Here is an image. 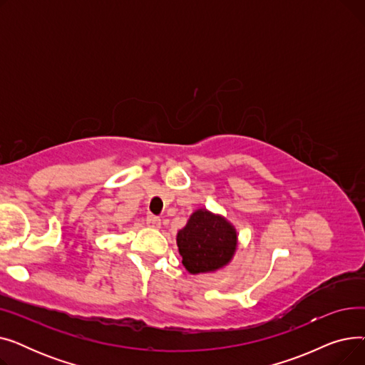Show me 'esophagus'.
<instances>
[{
	"instance_id": "34e87169",
	"label": "esophagus",
	"mask_w": 365,
	"mask_h": 365,
	"mask_svg": "<svg viewBox=\"0 0 365 365\" xmlns=\"http://www.w3.org/2000/svg\"><path fill=\"white\" fill-rule=\"evenodd\" d=\"M146 225L149 227H153V229H160L161 227V219L157 217V216H148L146 217Z\"/></svg>"
}]
</instances>
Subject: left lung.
I'll return each mask as SVG.
<instances>
[{
    "instance_id": "obj_1",
    "label": "left lung",
    "mask_w": 365,
    "mask_h": 365,
    "mask_svg": "<svg viewBox=\"0 0 365 365\" xmlns=\"http://www.w3.org/2000/svg\"><path fill=\"white\" fill-rule=\"evenodd\" d=\"M176 242L185 269L198 275L216 272L232 262L238 248V234L225 216L198 208L178 232Z\"/></svg>"
}]
</instances>
